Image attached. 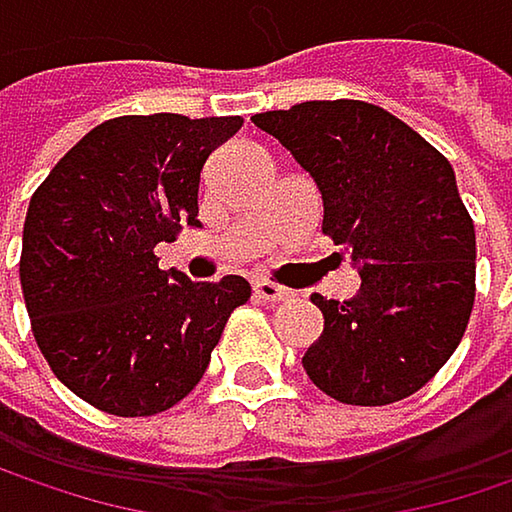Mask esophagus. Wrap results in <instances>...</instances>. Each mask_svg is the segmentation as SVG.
Returning <instances> with one entry per match:
<instances>
[{"label": "esophagus", "mask_w": 512, "mask_h": 512, "mask_svg": "<svg viewBox=\"0 0 512 512\" xmlns=\"http://www.w3.org/2000/svg\"><path fill=\"white\" fill-rule=\"evenodd\" d=\"M255 296L263 299V302H284V299H290V290L275 284V281H269V278H257Z\"/></svg>", "instance_id": "34e87169"}]
</instances>
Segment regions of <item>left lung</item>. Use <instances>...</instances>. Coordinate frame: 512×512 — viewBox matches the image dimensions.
I'll list each match as a JSON object with an SVG mask.
<instances>
[{
  "label": "left lung",
  "mask_w": 512,
  "mask_h": 512,
  "mask_svg": "<svg viewBox=\"0 0 512 512\" xmlns=\"http://www.w3.org/2000/svg\"><path fill=\"white\" fill-rule=\"evenodd\" d=\"M323 192V234L361 272L350 302L311 293L323 335L308 379L347 406H388L424 388L460 347L474 308V222L454 168L427 139L364 100L260 112Z\"/></svg>",
  "instance_id": "8db88e82"
}]
</instances>
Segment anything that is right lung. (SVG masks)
Masks as SVG:
<instances>
[{
    "instance_id": "1",
    "label": "right lung",
    "mask_w": 512,
    "mask_h": 512,
    "mask_svg": "<svg viewBox=\"0 0 512 512\" xmlns=\"http://www.w3.org/2000/svg\"><path fill=\"white\" fill-rule=\"evenodd\" d=\"M240 127V115L174 112L103 121L29 201L20 284L32 335L52 373L106 415L180 403L252 296L240 275L195 284L154 252L198 225L204 162Z\"/></svg>"
}]
</instances>
